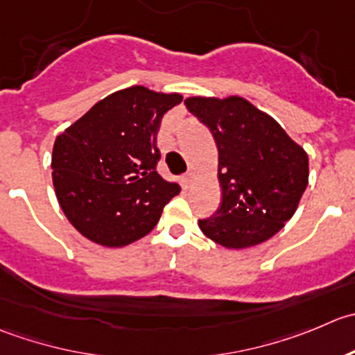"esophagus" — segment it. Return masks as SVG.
Wrapping results in <instances>:
<instances>
[{"label":"esophagus","instance_id":"esophagus-1","mask_svg":"<svg viewBox=\"0 0 355 355\" xmlns=\"http://www.w3.org/2000/svg\"><path fill=\"white\" fill-rule=\"evenodd\" d=\"M193 179H195V174H193V173L184 174V176H182V179H181L182 188H189V186H191V182H193Z\"/></svg>","mask_w":355,"mask_h":355}]
</instances>
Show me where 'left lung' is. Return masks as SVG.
<instances>
[{
    "label": "left lung",
    "mask_w": 355,
    "mask_h": 355,
    "mask_svg": "<svg viewBox=\"0 0 355 355\" xmlns=\"http://www.w3.org/2000/svg\"><path fill=\"white\" fill-rule=\"evenodd\" d=\"M188 110L210 129L219 152L220 205L198 226L226 248L275 236L295 214L309 182V159L268 114L240 96L188 98Z\"/></svg>",
    "instance_id": "left-lung-1"
}]
</instances>
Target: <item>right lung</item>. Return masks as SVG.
<instances>
[{
    "label": "right lung",
    "instance_id": "1",
    "mask_svg": "<svg viewBox=\"0 0 355 355\" xmlns=\"http://www.w3.org/2000/svg\"><path fill=\"white\" fill-rule=\"evenodd\" d=\"M181 100L128 87L93 105L57 138L55 193L67 219L91 241L124 247L139 240L181 191L157 173L160 121Z\"/></svg>",
    "mask_w": 355,
    "mask_h": 355
}]
</instances>
